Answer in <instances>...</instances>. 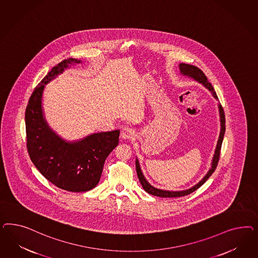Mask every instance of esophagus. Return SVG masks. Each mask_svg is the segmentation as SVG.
Wrapping results in <instances>:
<instances>
[{
    "label": "esophagus",
    "instance_id": "34e87169",
    "mask_svg": "<svg viewBox=\"0 0 258 258\" xmlns=\"http://www.w3.org/2000/svg\"><path fill=\"white\" fill-rule=\"evenodd\" d=\"M134 137V132L130 127H123L121 131V138L124 140H130Z\"/></svg>",
    "mask_w": 258,
    "mask_h": 258
}]
</instances>
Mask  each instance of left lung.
Wrapping results in <instances>:
<instances>
[{
    "instance_id": "left-lung-1",
    "label": "left lung",
    "mask_w": 258,
    "mask_h": 258,
    "mask_svg": "<svg viewBox=\"0 0 258 258\" xmlns=\"http://www.w3.org/2000/svg\"><path fill=\"white\" fill-rule=\"evenodd\" d=\"M179 69H180V75H182L184 77H187L189 78H192L197 82L201 83L203 87H205L211 93L212 95L214 96V98L216 100H218L219 122H220V132H219V140L217 142L216 149H215L214 155H213V158H212L211 166H210L209 170L204 175V177H203L202 180H200L198 183H196L195 185H193V186H191V187L188 188V189L180 190V191H171V190H164V189H159V188L154 187L153 185H151L149 183L148 180L146 179V177L144 176L143 171L141 169L139 160L136 157V161H135L136 172H137V175H138V178H139L142 186L145 189V191L148 192L150 195L161 197V198H178V197L189 195V194H191L192 192H194L195 190H197L198 188L201 187L203 183L208 180V178L211 176L214 171L216 170V167H217L218 162H219L221 144H222L224 133H225V115H224V111H223L221 105L219 104L218 95L216 94V92H215L214 88L212 86L211 83L208 81L206 76L204 75V73L201 69H199L198 67L194 66V65L185 64V63H180L179 64Z\"/></svg>"
}]
</instances>
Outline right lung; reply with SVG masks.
Here are the masks:
<instances>
[{
	"instance_id": "obj_1",
	"label": "right lung",
	"mask_w": 258,
	"mask_h": 258,
	"mask_svg": "<svg viewBox=\"0 0 258 258\" xmlns=\"http://www.w3.org/2000/svg\"><path fill=\"white\" fill-rule=\"evenodd\" d=\"M80 63L77 58L58 63L36 87L25 110L27 149L32 163L56 187L70 192H85L96 186L104 163L117 146L120 134L115 130L69 141L48 124L42 105L45 85Z\"/></svg>"
}]
</instances>
